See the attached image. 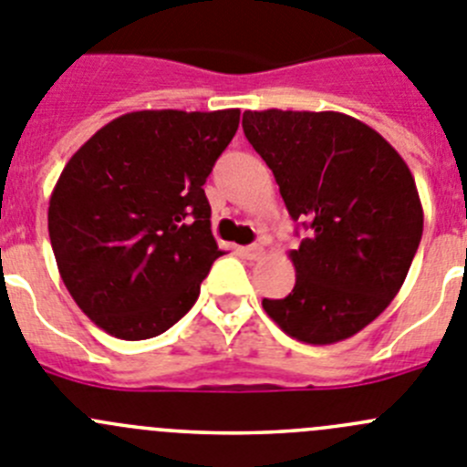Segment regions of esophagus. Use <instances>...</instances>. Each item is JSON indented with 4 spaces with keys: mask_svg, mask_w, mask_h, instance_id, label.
I'll list each match as a JSON object with an SVG mask.
<instances>
[{
    "mask_svg": "<svg viewBox=\"0 0 467 467\" xmlns=\"http://www.w3.org/2000/svg\"><path fill=\"white\" fill-rule=\"evenodd\" d=\"M243 254H245L247 259H252V262H256V259H262V256H264V245L254 243V245L243 247Z\"/></svg>",
    "mask_w": 467,
    "mask_h": 467,
    "instance_id": "1",
    "label": "esophagus"
}]
</instances>
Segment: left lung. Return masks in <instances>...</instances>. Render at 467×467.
Returning <instances> with one entry per match:
<instances>
[{
    "mask_svg": "<svg viewBox=\"0 0 467 467\" xmlns=\"http://www.w3.org/2000/svg\"><path fill=\"white\" fill-rule=\"evenodd\" d=\"M243 131L306 229L289 252L292 294L264 298V310L307 345L348 340L387 310L417 254L423 211L408 164L336 110H245Z\"/></svg>",
    "mask_w": 467,
    "mask_h": 467,
    "instance_id": "left-lung-1",
    "label": "left lung"
}]
</instances>
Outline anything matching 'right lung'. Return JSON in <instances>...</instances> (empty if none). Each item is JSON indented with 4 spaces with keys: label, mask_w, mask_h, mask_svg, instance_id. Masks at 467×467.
<instances>
[{
    "label": "right lung",
    "mask_w": 467,
    "mask_h": 467,
    "mask_svg": "<svg viewBox=\"0 0 467 467\" xmlns=\"http://www.w3.org/2000/svg\"><path fill=\"white\" fill-rule=\"evenodd\" d=\"M241 110H134L101 127L64 166L48 234L59 275L106 333L145 340L187 315L224 252L205 178Z\"/></svg>",
    "instance_id": "obj_1"
}]
</instances>
